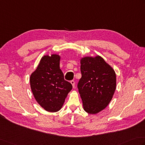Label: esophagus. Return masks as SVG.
<instances>
[{"label": "esophagus", "mask_w": 145, "mask_h": 145, "mask_svg": "<svg viewBox=\"0 0 145 145\" xmlns=\"http://www.w3.org/2000/svg\"><path fill=\"white\" fill-rule=\"evenodd\" d=\"M70 83H71V84L72 85V87H73V88H75V82L73 81V80H72L70 82Z\"/></svg>", "instance_id": "1"}]
</instances>
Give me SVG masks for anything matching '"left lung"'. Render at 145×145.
Segmentation results:
<instances>
[{
  "instance_id": "left-lung-1",
  "label": "left lung",
  "mask_w": 145,
  "mask_h": 145,
  "mask_svg": "<svg viewBox=\"0 0 145 145\" xmlns=\"http://www.w3.org/2000/svg\"><path fill=\"white\" fill-rule=\"evenodd\" d=\"M82 77L78 84L84 109L95 114L108 106L116 89L114 69L101 56L80 59Z\"/></svg>"
}]
</instances>
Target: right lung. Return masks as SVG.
Masks as SVG:
<instances>
[{
	"instance_id": "right-lung-1",
	"label": "right lung",
	"mask_w": 145,
	"mask_h": 145,
	"mask_svg": "<svg viewBox=\"0 0 145 145\" xmlns=\"http://www.w3.org/2000/svg\"><path fill=\"white\" fill-rule=\"evenodd\" d=\"M60 56L44 55L36 69L30 76V86L36 101L48 112H55L61 109L72 84L64 79L59 69Z\"/></svg>"
}]
</instances>
